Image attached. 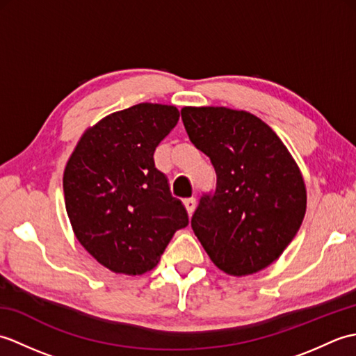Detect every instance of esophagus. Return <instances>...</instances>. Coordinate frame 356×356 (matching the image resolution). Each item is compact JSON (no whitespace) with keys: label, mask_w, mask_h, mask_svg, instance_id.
I'll return each mask as SVG.
<instances>
[{"label":"esophagus","mask_w":356,"mask_h":356,"mask_svg":"<svg viewBox=\"0 0 356 356\" xmlns=\"http://www.w3.org/2000/svg\"><path fill=\"white\" fill-rule=\"evenodd\" d=\"M184 203H185V208L188 211V214L191 216L194 213V209H195V199L190 197V199H186Z\"/></svg>","instance_id":"1"}]
</instances>
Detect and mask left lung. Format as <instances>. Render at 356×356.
Returning a JSON list of instances; mask_svg holds the SVG:
<instances>
[{
  "instance_id": "1",
  "label": "left lung",
  "mask_w": 356,
  "mask_h": 356,
  "mask_svg": "<svg viewBox=\"0 0 356 356\" xmlns=\"http://www.w3.org/2000/svg\"><path fill=\"white\" fill-rule=\"evenodd\" d=\"M194 147L213 163L217 184L203 194L191 228L218 269L255 274L283 254L306 214L300 168L272 128L248 111L185 107Z\"/></svg>"
}]
</instances>
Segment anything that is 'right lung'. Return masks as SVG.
Returning <instances> with one entry per match:
<instances>
[{
    "label": "right lung",
    "instance_id": "obj_1",
    "mask_svg": "<svg viewBox=\"0 0 356 356\" xmlns=\"http://www.w3.org/2000/svg\"><path fill=\"white\" fill-rule=\"evenodd\" d=\"M179 120L172 105L138 104L82 134L64 171V199L79 243L116 274L142 275L188 226L182 202L154 165Z\"/></svg>",
    "mask_w": 356,
    "mask_h": 356
}]
</instances>
